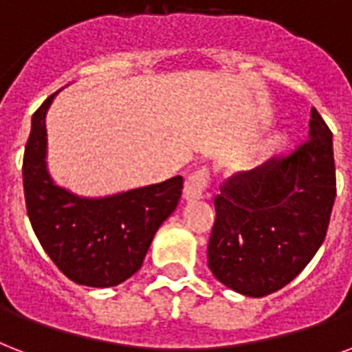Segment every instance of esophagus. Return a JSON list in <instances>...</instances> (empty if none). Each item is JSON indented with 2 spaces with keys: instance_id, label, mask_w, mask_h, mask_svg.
<instances>
[{
  "instance_id": "obj_1",
  "label": "esophagus",
  "mask_w": 352,
  "mask_h": 352,
  "mask_svg": "<svg viewBox=\"0 0 352 352\" xmlns=\"http://www.w3.org/2000/svg\"><path fill=\"white\" fill-rule=\"evenodd\" d=\"M206 186H208V170L201 168L194 171L192 175H188L184 182V199L186 201H199L206 195Z\"/></svg>"
}]
</instances>
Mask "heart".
Instances as JSON below:
<instances>
[{
    "instance_id": "obj_1",
    "label": "heart",
    "mask_w": 352,
    "mask_h": 352,
    "mask_svg": "<svg viewBox=\"0 0 352 352\" xmlns=\"http://www.w3.org/2000/svg\"><path fill=\"white\" fill-rule=\"evenodd\" d=\"M280 144H283V138H280V136H275V138L270 140V147H277L280 146Z\"/></svg>"
}]
</instances>
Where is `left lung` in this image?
Wrapping results in <instances>:
<instances>
[{
	"instance_id": "left-lung-1",
	"label": "left lung",
	"mask_w": 352,
	"mask_h": 352,
	"mask_svg": "<svg viewBox=\"0 0 352 352\" xmlns=\"http://www.w3.org/2000/svg\"><path fill=\"white\" fill-rule=\"evenodd\" d=\"M310 116L305 144L232 177L214 197L208 267L241 295L284 288L325 240L336 199L332 133L316 109Z\"/></svg>"
}]
</instances>
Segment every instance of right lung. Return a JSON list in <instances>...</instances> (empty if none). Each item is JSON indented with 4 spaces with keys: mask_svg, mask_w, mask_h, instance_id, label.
<instances>
[{
    "mask_svg": "<svg viewBox=\"0 0 352 352\" xmlns=\"http://www.w3.org/2000/svg\"><path fill=\"white\" fill-rule=\"evenodd\" d=\"M57 94L33 114L23 153L29 221L58 270L90 288L118 286L142 267L158 227L182 194V177L104 197H82L58 186L47 170L45 114Z\"/></svg>",
    "mask_w": 352,
    "mask_h": 352,
    "instance_id": "obj_1",
    "label": "right lung"
}]
</instances>
